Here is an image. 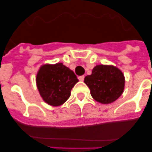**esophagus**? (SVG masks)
I'll return each instance as SVG.
<instances>
[{
  "label": "esophagus",
  "instance_id": "34e87169",
  "mask_svg": "<svg viewBox=\"0 0 152 152\" xmlns=\"http://www.w3.org/2000/svg\"><path fill=\"white\" fill-rule=\"evenodd\" d=\"M79 81H81V82H83L84 79H85V76H79Z\"/></svg>",
  "mask_w": 152,
  "mask_h": 152
}]
</instances>
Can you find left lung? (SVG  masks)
Here are the masks:
<instances>
[{
    "instance_id": "left-lung-1",
    "label": "left lung",
    "mask_w": 152,
    "mask_h": 152,
    "mask_svg": "<svg viewBox=\"0 0 152 152\" xmlns=\"http://www.w3.org/2000/svg\"><path fill=\"white\" fill-rule=\"evenodd\" d=\"M85 83L95 101L108 104L117 100L124 93L125 77L118 67L112 65H98L92 74L85 76Z\"/></svg>"
}]
</instances>
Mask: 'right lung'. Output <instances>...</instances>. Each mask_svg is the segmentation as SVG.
I'll return each instance as SVG.
<instances>
[{"label": "right lung", "mask_w": 152, "mask_h": 152, "mask_svg": "<svg viewBox=\"0 0 152 152\" xmlns=\"http://www.w3.org/2000/svg\"><path fill=\"white\" fill-rule=\"evenodd\" d=\"M78 82L73 70L62 62L41 65L36 76L37 87L41 97L52 107L63 104Z\"/></svg>", "instance_id": "1"}]
</instances>
